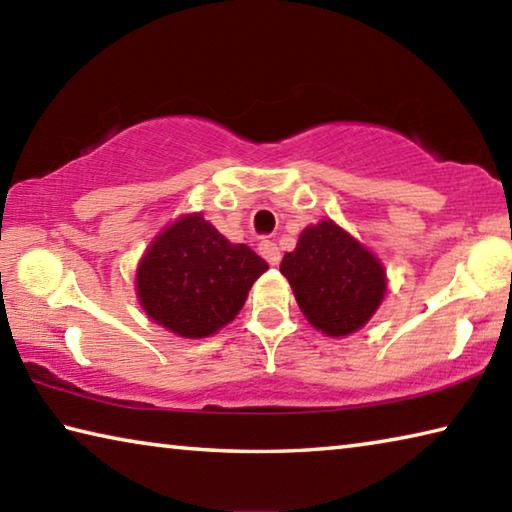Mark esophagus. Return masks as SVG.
I'll return each instance as SVG.
<instances>
[{
  "label": "esophagus",
  "instance_id": "1",
  "mask_svg": "<svg viewBox=\"0 0 512 512\" xmlns=\"http://www.w3.org/2000/svg\"><path fill=\"white\" fill-rule=\"evenodd\" d=\"M259 255H262L268 264L271 266H275V264H280V248H277V244L275 241H271V239H264L262 244H259Z\"/></svg>",
  "mask_w": 512,
  "mask_h": 512
}]
</instances>
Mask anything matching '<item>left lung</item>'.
<instances>
[{"label": "left lung", "instance_id": "8db88e82", "mask_svg": "<svg viewBox=\"0 0 512 512\" xmlns=\"http://www.w3.org/2000/svg\"><path fill=\"white\" fill-rule=\"evenodd\" d=\"M298 307L329 336L357 332L375 314L386 291L379 259L332 221L302 232L293 253L280 264Z\"/></svg>", "mask_w": 512, "mask_h": 512}]
</instances>
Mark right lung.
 Instances as JSON below:
<instances>
[{
	"label": "right lung",
	"mask_w": 512,
	"mask_h": 512,
	"mask_svg": "<svg viewBox=\"0 0 512 512\" xmlns=\"http://www.w3.org/2000/svg\"><path fill=\"white\" fill-rule=\"evenodd\" d=\"M268 264L246 244H230L201 214L155 237L137 268V296L155 323L187 339L228 325Z\"/></svg>",
	"instance_id": "add662e5"
}]
</instances>
